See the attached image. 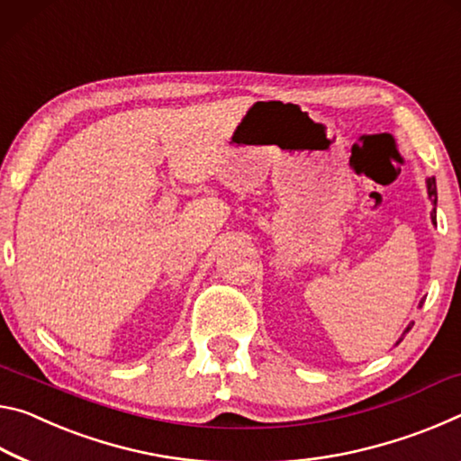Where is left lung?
<instances>
[{
	"label": "left lung",
	"mask_w": 461,
	"mask_h": 461,
	"mask_svg": "<svg viewBox=\"0 0 461 461\" xmlns=\"http://www.w3.org/2000/svg\"><path fill=\"white\" fill-rule=\"evenodd\" d=\"M427 190H429V198H433V200L437 202V185H435V177H429V179H427ZM431 218H433V222H435V208H433V212H431ZM409 330H411V327L406 329V333H409ZM406 333H404V335H406ZM401 341H402V339H401ZM401 341H398V343H401Z\"/></svg>",
	"instance_id": "obj_1"
}]
</instances>
